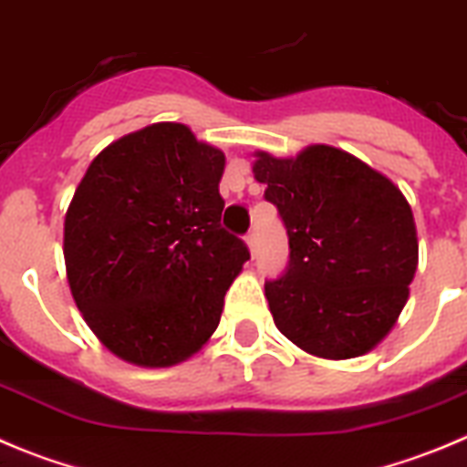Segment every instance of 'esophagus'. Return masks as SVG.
Instances as JSON below:
<instances>
[{"label":"esophagus","mask_w":467,"mask_h":467,"mask_svg":"<svg viewBox=\"0 0 467 467\" xmlns=\"http://www.w3.org/2000/svg\"><path fill=\"white\" fill-rule=\"evenodd\" d=\"M246 246H249L251 255H255V246H258V242H255V233L246 234Z\"/></svg>","instance_id":"obj_1"}]
</instances>
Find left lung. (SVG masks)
Returning a JSON list of instances; mask_svg holds the SVG:
<instances>
[{
	"mask_svg": "<svg viewBox=\"0 0 467 467\" xmlns=\"http://www.w3.org/2000/svg\"><path fill=\"white\" fill-rule=\"evenodd\" d=\"M285 225L291 263L265 284L279 333L317 358H356L393 330L410 297L419 239L407 197L356 155L312 144L296 158L254 153Z\"/></svg>",
	"mask_w": 467,
	"mask_h": 467,
	"instance_id": "left-lung-1",
	"label": "left lung"
}]
</instances>
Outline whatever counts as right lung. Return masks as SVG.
I'll return each instance as SVG.
<instances>
[{
  "instance_id": "add662e5",
  "label": "right lung",
  "mask_w": 467,
  "mask_h": 467,
  "mask_svg": "<svg viewBox=\"0 0 467 467\" xmlns=\"http://www.w3.org/2000/svg\"><path fill=\"white\" fill-rule=\"evenodd\" d=\"M225 155L183 123H153L99 150L65 213L67 281L119 358L171 368L195 356L249 260L221 228Z\"/></svg>"
}]
</instances>
